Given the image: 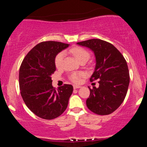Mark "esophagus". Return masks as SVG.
Wrapping results in <instances>:
<instances>
[{
	"instance_id": "obj_1",
	"label": "esophagus",
	"mask_w": 147,
	"mask_h": 147,
	"mask_svg": "<svg viewBox=\"0 0 147 147\" xmlns=\"http://www.w3.org/2000/svg\"><path fill=\"white\" fill-rule=\"evenodd\" d=\"M82 87L81 86H77V85H74L73 86V88L74 89H77V88H80Z\"/></svg>"
}]
</instances>
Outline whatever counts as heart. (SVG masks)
<instances>
[{"instance_id":"obj_1","label":"heart","mask_w":147,"mask_h":147,"mask_svg":"<svg viewBox=\"0 0 147 147\" xmlns=\"http://www.w3.org/2000/svg\"><path fill=\"white\" fill-rule=\"evenodd\" d=\"M70 52L76 57L77 60L79 61L82 60H88L90 57V54L86 49L82 47H75L70 50ZM65 57V52H61L57 55L55 59V63L57 68H60L63 64V61ZM84 76V73L82 72H74L70 76V79L74 83H79L81 82L82 77Z\"/></svg>"}]
</instances>
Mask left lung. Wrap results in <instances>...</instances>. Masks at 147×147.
I'll use <instances>...</instances> for the list:
<instances>
[{"label": "left lung", "mask_w": 147, "mask_h": 147, "mask_svg": "<svg viewBox=\"0 0 147 147\" xmlns=\"http://www.w3.org/2000/svg\"><path fill=\"white\" fill-rule=\"evenodd\" d=\"M77 44L94 52L96 65L90 81L99 79L98 88L90 89L86 106L94 113L106 115L114 112L124 102L129 85V72L125 59L113 45L98 38Z\"/></svg>", "instance_id": "1"}]
</instances>
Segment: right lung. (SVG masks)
<instances>
[{
    "label": "right lung",
    "instance_id": "add662e5",
    "mask_svg": "<svg viewBox=\"0 0 147 147\" xmlns=\"http://www.w3.org/2000/svg\"><path fill=\"white\" fill-rule=\"evenodd\" d=\"M69 44L43 41L27 54L19 70V87L25 104L33 113L45 119H53L66 109L73 87L64 84L55 90L52 85L56 70L55 59Z\"/></svg>",
    "mask_w": 147,
    "mask_h": 147
}]
</instances>
